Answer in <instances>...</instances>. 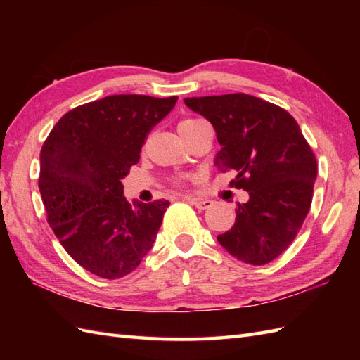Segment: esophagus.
Masks as SVG:
<instances>
[{
	"instance_id": "1",
	"label": "esophagus",
	"mask_w": 360,
	"mask_h": 360,
	"mask_svg": "<svg viewBox=\"0 0 360 360\" xmlns=\"http://www.w3.org/2000/svg\"><path fill=\"white\" fill-rule=\"evenodd\" d=\"M186 200H187L190 204H193L196 209H209L210 205H212V201H210V200H207V198H195V196H187Z\"/></svg>"
}]
</instances>
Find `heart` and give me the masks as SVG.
<instances>
[{"label": "heart", "mask_w": 360, "mask_h": 360, "mask_svg": "<svg viewBox=\"0 0 360 360\" xmlns=\"http://www.w3.org/2000/svg\"><path fill=\"white\" fill-rule=\"evenodd\" d=\"M196 122H198V119H184V120H181L179 129H184V128H187V127H190V125L196 124Z\"/></svg>", "instance_id": "b5f03b06"}]
</instances>
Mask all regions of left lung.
I'll list each match as a JSON object with an SVG mask.
<instances>
[{
	"instance_id": "obj_1",
	"label": "left lung",
	"mask_w": 360,
	"mask_h": 360,
	"mask_svg": "<svg viewBox=\"0 0 360 360\" xmlns=\"http://www.w3.org/2000/svg\"><path fill=\"white\" fill-rule=\"evenodd\" d=\"M184 102L215 128L218 170H235L231 184L249 192V201L236 207L235 224L218 235V243L240 262L271 263L294 241L309 212L314 153L295 119L263 98L236 93Z\"/></svg>"
}]
</instances>
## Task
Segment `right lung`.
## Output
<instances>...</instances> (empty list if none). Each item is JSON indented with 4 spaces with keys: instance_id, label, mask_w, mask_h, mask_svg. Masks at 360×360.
Returning a JSON list of instances; mask_svg holds the SVG:
<instances>
[{
    "instance_id": "add662e5",
    "label": "right lung",
    "mask_w": 360,
    "mask_h": 360,
    "mask_svg": "<svg viewBox=\"0 0 360 360\" xmlns=\"http://www.w3.org/2000/svg\"><path fill=\"white\" fill-rule=\"evenodd\" d=\"M176 101L103 97L68 111L43 143L38 187L48 223L68 254L97 277H125L156 240L170 202L129 204L122 179Z\"/></svg>"
}]
</instances>
